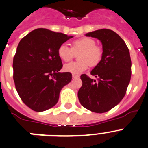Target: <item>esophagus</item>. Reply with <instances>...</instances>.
<instances>
[{
    "label": "esophagus",
    "mask_w": 148,
    "mask_h": 148,
    "mask_svg": "<svg viewBox=\"0 0 148 148\" xmlns=\"http://www.w3.org/2000/svg\"><path fill=\"white\" fill-rule=\"evenodd\" d=\"M79 78V75H74V74H73V78Z\"/></svg>",
    "instance_id": "obj_1"
}]
</instances>
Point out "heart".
<instances>
[{
	"label": "heart",
	"mask_w": 148,
	"mask_h": 148,
	"mask_svg": "<svg viewBox=\"0 0 148 148\" xmlns=\"http://www.w3.org/2000/svg\"><path fill=\"white\" fill-rule=\"evenodd\" d=\"M57 52L59 57L64 62L70 61L75 56V53L81 52L78 54L80 61L72 62L64 66V71L74 75L81 74L89 65L95 67L102 58V48L97 46L95 40L90 38H81L73 40L72 48L66 44H62Z\"/></svg>",
	"instance_id": "obj_1"
}]
</instances>
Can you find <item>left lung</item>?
Listing matches in <instances>:
<instances>
[{
	"label": "left lung",
	"instance_id": "left-lung-1",
	"mask_svg": "<svg viewBox=\"0 0 148 148\" xmlns=\"http://www.w3.org/2000/svg\"><path fill=\"white\" fill-rule=\"evenodd\" d=\"M86 36L100 40L103 52L101 62L91 72L97 81L81 75L83 84L78 92V99L88 110L102 113L124 97L132 75L130 54L124 40L111 29H98Z\"/></svg>",
	"mask_w": 148,
	"mask_h": 148
}]
</instances>
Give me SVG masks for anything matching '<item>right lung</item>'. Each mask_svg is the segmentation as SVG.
<instances>
[{"label": "right lung", "instance_id": "add662e5", "mask_svg": "<svg viewBox=\"0 0 148 148\" xmlns=\"http://www.w3.org/2000/svg\"><path fill=\"white\" fill-rule=\"evenodd\" d=\"M73 37L38 28L18 44L13 78L21 99L33 110L42 112L54 107L62 88L71 81V73L60 72L62 62L57 51Z\"/></svg>", "mask_w": 148, "mask_h": 148}]
</instances>
